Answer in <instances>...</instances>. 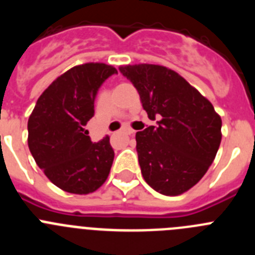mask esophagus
Masks as SVG:
<instances>
[{"label": "esophagus", "instance_id": "esophagus-1", "mask_svg": "<svg viewBox=\"0 0 255 255\" xmlns=\"http://www.w3.org/2000/svg\"><path fill=\"white\" fill-rule=\"evenodd\" d=\"M124 132H125V134H128V135H131V134H134V130L131 129V128H124Z\"/></svg>", "mask_w": 255, "mask_h": 255}]
</instances>
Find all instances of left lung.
<instances>
[{
    "mask_svg": "<svg viewBox=\"0 0 255 255\" xmlns=\"http://www.w3.org/2000/svg\"><path fill=\"white\" fill-rule=\"evenodd\" d=\"M120 73L138 91L155 126L138 131L141 175L163 195H179L197 184L221 144V117L207 98L173 70L159 65H128Z\"/></svg>",
    "mask_w": 255,
    "mask_h": 255,
    "instance_id": "8db88e82",
    "label": "left lung"
}]
</instances>
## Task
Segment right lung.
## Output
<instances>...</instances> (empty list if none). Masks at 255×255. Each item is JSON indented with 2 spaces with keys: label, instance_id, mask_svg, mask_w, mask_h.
<instances>
[{
  "label": "right lung",
  "instance_id": "add662e5",
  "mask_svg": "<svg viewBox=\"0 0 255 255\" xmlns=\"http://www.w3.org/2000/svg\"><path fill=\"white\" fill-rule=\"evenodd\" d=\"M114 74L106 64H84L58 76L42 96L28 121V145L38 167L56 186L89 194L107 179L115 152L110 138L93 143L85 125L94 115L101 85Z\"/></svg>",
  "mask_w": 255,
  "mask_h": 255
}]
</instances>
